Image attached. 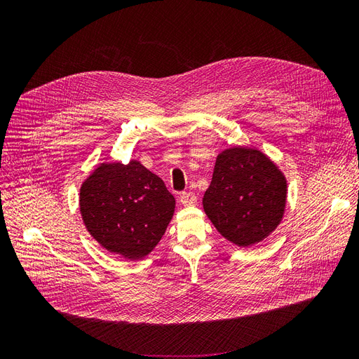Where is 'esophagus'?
Returning <instances> with one entry per match:
<instances>
[{"label": "esophagus", "mask_w": 359, "mask_h": 359, "mask_svg": "<svg viewBox=\"0 0 359 359\" xmlns=\"http://www.w3.org/2000/svg\"><path fill=\"white\" fill-rule=\"evenodd\" d=\"M196 201H198V199H196V194L191 193V191L182 193L181 198H180V202H181L184 206H191V205L196 203Z\"/></svg>", "instance_id": "1"}]
</instances>
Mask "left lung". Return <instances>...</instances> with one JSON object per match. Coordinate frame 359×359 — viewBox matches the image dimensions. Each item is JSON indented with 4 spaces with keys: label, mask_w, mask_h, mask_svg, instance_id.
<instances>
[{
    "label": "left lung",
    "mask_w": 359,
    "mask_h": 359,
    "mask_svg": "<svg viewBox=\"0 0 359 359\" xmlns=\"http://www.w3.org/2000/svg\"><path fill=\"white\" fill-rule=\"evenodd\" d=\"M202 202L205 214L223 238L238 247H252L283 220L287 181L264 151L236 145L217 156Z\"/></svg>",
    "instance_id": "8db88e82"
}]
</instances>
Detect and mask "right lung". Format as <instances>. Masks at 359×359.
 <instances>
[{"label":"right lung","mask_w":359,"mask_h":359,"mask_svg":"<svg viewBox=\"0 0 359 359\" xmlns=\"http://www.w3.org/2000/svg\"><path fill=\"white\" fill-rule=\"evenodd\" d=\"M79 211L86 231L107 252L139 260L165 235L175 198L140 161H104L82 181Z\"/></svg>","instance_id":"right-lung-1"}]
</instances>
